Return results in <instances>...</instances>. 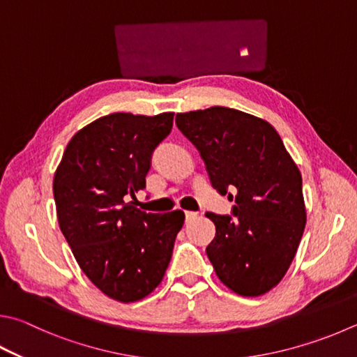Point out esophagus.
Returning <instances> with one entry per match:
<instances>
[{
  "instance_id": "obj_1",
  "label": "esophagus",
  "mask_w": 357,
  "mask_h": 357,
  "mask_svg": "<svg viewBox=\"0 0 357 357\" xmlns=\"http://www.w3.org/2000/svg\"><path fill=\"white\" fill-rule=\"evenodd\" d=\"M197 217H198V212L185 211V222H192V220H195Z\"/></svg>"
}]
</instances>
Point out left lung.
Returning <instances> with one entry per match:
<instances>
[{"label":"left lung","mask_w":357,"mask_h":357,"mask_svg":"<svg viewBox=\"0 0 357 357\" xmlns=\"http://www.w3.org/2000/svg\"><path fill=\"white\" fill-rule=\"evenodd\" d=\"M176 126L213 189L237 190L231 215L206 213L215 225L206 248L213 270L238 295L267 294L287 273L306 226L300 170L270 123L237 109L176 114Z\"/></svg>","instance_id":"left-lung-1"}]
</instances>
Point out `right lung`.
I'll use <instances>...</instances> for the list:
<instances>
[{"instance_id": "add662e5", "label": "right lung", "mask_w": 357, "mask_h": 357, "mask_svg": "<svg viewBox=\"0 0 357 357\" xmlns=\"http://www.w3.org/2000/svg\"><path fill=\"white\" fill-rule=\"evenodd\" d=\"M173 112H116L77 131L57 167V220L76 262L102 294L132 303L156 289L170 264L184 212L146 213L134 206Z\"/></svg>"}]
</instances>
